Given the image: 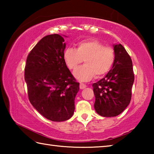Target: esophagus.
<instances>
[{
    "label": "esophagus",
    "mask_w": 154,
    "mask_h": 154,
    "mask_svg": "<svg viewBox=\"0 0 154 154\" xmlns=\"http://www.w3.org/2000/svg\"><path fill=\"white\" fill-rule=\"evenodd\" d=\"M86 87H87V85H85V84H84V83H80L79 88H80V89H81V90L84 89V88H85Z\"/></svg>",
    "instance_id": "1"
}]
</instances>
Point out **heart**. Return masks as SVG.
Segmentation results:
<instances>
[{
  "label": "heart",
  "mask_w": 154,
  "mask_h": 154,
  "mask_svg": "<svg viewBox=\"0 0 154 154\" xmlns=\"http://www.w3.org/2000/svg\"><path fill=\"white\" fill-rule=\"evenodd\" d=\"M67 66L75 70L84 60L85 65L77 69L74 76L81 82H88L94 77L104 76L110 71L115 61V52L96 40H84L77 44V49L68 48L63 53Z\"/></svg>",
  "instance_id": "b5f03b06"
}]
</instances>
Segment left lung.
<instances>
[{
  "label": "left lung",
  "mask_w": 154,
  "mask_h": 154,
  "mask_svg": "<svg viewBox=\"0 0 154 154\" xmlns=\"http://www.w3.org/2000/svg\"><path fill=\"white\" fill-rule=\"evenodd\" d=\"M115 61L106 76L92 84L94 109L103 117H115L130 104L134 80L132 62L121 44L113 45Z\"/></svg>",
  "instance_id": "1"
}]
</instances>
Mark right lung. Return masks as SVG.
I'll use <instances>...</instances> for the list:
<instances>
[{
    "label": "right lung",
    "instance_id": "add662e5",
    "mask_svg": "<svg viewBox=\"0 0 154 154\" xmlns=\"http://www.w3.org/2000/svg\"><path fill=\"white\" fill-rule=\"evenodd\" d=\"M65 48L61 35L44 36L28 54L24 70L30 103L41 115L54 122L71 118L79 90V83L64 60Z\"/></svg>",
    "mask_w": 154,
    "mask_h": 154
}]
</instances>
